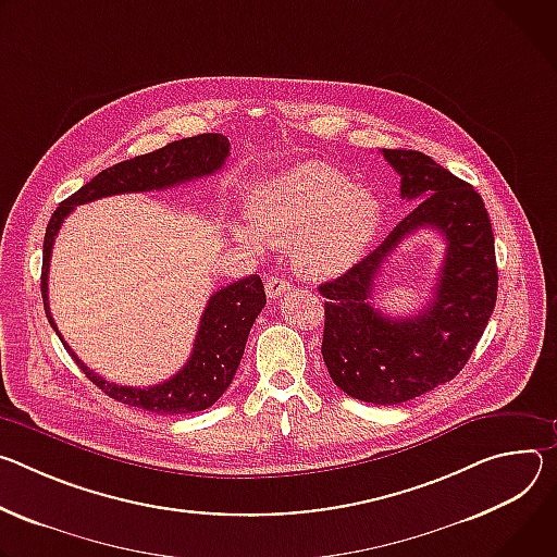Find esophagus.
Wrapping results in <instances>:
<instances>
[{"instance_id": "esophagus-1", "label": "esophagus", "mask_w": 557, "mask_h": 557, "mask_svg": "<svg viewBox=\"0 0 557 557\" xmlns=\"http://www.w3.org/2000/svg\"><path fill=\"white\" fill-rule=\"evenodd\" d=\"M285 292H289V283H287L285 278L270 276V281L265 283V294H268V298H278V296H283Z\"/></svg>"}]
</instances>
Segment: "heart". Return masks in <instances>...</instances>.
<instances>
[{"mask_svg": "<svg viewBox=\"0 0 557 557\" xmlns=\"http://www.w3.org/2000/svg\"><path fill=\"white\" fill-rule=\"evenodd\" d=\"M250 214L255 225H234L238 240L285 247L305 276L334 278L364 255L381 208L341 170L307 161L261 183L250 199Z\"/></svg>", "mask_w": 557, "mask_h": 557, "instance_id": "heart-1", "label": "heart"}]
</instances>
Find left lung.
I'll return each instance as SVG.
<instances>
[{
	"label": "left lung",
	"instance_id": "obj_1",
	"mask_svg": "<svg viewBox=\"0 0 557 557\" xmlns=\"http://www.w3.org/2000/svg\"><path fill=\"white\" fill-rule=\"evenodd\" d=\"M413 210L351 270L319 287L325 296L323 360L338 389L372 405H398L456 379L475 349L498 296L496 245L473 185L418 150H383ZM422 226L438 228L448 252L435 298L396 320L368 302L386 257Z\"/></svg>",
	"mask_w": 557,
	"mask_h": 557
}]
</instances>
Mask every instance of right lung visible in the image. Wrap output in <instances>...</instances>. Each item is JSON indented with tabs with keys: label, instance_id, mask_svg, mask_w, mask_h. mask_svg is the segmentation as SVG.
<instances>
[{
	"label": "right lung",
	"instance_id": "1",
	"mask_svg": "<svg viewBox=\"0 0 557 557\" xmlns=\"http://www.w3.org/2000/svg\"><path fill=\"white\" fill-rule=\"evenodd\" d=\"M227 154L230 141L227 137L216 133L172 141L150 154H141L101 170L92 181L82 185L73 197L59 203L46 227L41 265L44 310L50 327L57 332L59 338L61 332L57 330L48 307V268L54 236L64 219L75 210V206H84L112 195L174 188V185H181L185 181L210 176L221 170ZM263 307L265 289L261 276L257 274L234 281L227 287L214 292L203 310L190 360L170 381L152 387H128L110 383L95 374L90 367H86L64 338H61V343H64L75 362L84 369V374L106 396L152 413H193L212 407L230 387L236 367L243 358L247 336H250V330Z\"/></svg>",
	"mask_w": 557,
	"mask_h": 557
}]
</instances>
